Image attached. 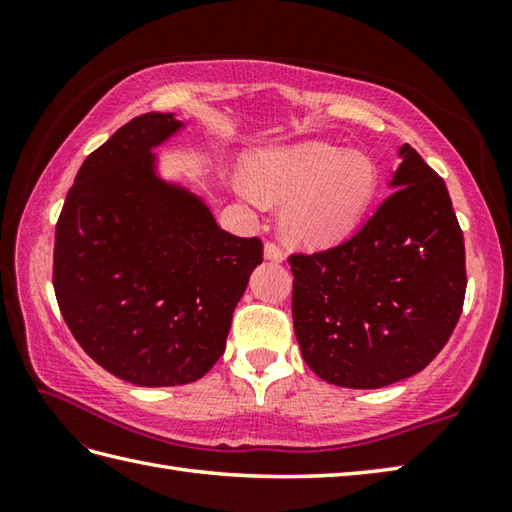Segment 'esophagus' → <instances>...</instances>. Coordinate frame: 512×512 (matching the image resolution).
I'll return each instance as SVG.
<instances>
[{"instance_id":"obj_1","label":"esophagus","mask_w":512,"mask_h":512,"mask_svg":"<svg viewBox=\"0 0 512 512\" xmlns=\"http://www.w3.org/2000/svg\"><path fill=\"white\" fill-rule=\"evenodd\" d=\"M264 255H266V259L268 262H275V264H281L284 262V250H281L277 244H273V242H268L266 244V248H264Z\"/></svg>"}]
</instances>
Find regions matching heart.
Masks as SVG:
<instances>
[{
	"mask_svg": "<svg viewBox=\"0 0 512 512\" xmlns=\"http://www.w3.org/2000/svg\"><path fill=\"white\" fill-rule=\"evenodd\" d=\"M378 184L372 158L321 140L266 149L248 160L237 189L248 202H286L281 222L297 244L339 242L367 211Z\"/></svg>",
	"mask_w": 512,
	"mask_h": 512,
	"instance_id": "b5f03b06",
	"label": "heart"
}]
</instances>
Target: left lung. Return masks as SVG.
Here are the masks:
<instances>
[{
  "label": "left lung",
  "instance_id": "left-lung-1",
  "mask_svg": "<svg viewBox=\"0 0 512 512\" xmlns=\"http://www.w3.org/2000/svg\"><path fill=\"white\" fill-rule=\"evenodd\" d=\"M391 193L339 246L290 255L303 361L332 385L378 389L422 372L466 292L464 237L447 184L402 145Z\"/></svg>",
  "mask_w": 512,
  "mask_h": 512
}]
</instances>
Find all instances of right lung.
<instances>
[{
    "label": "right lung",
    "mask_w": 512,
    "mask_h": 512,
    "mask_svg": "<svg viewBox=\"0 0 512 512\" xmlns=\"http://www.w3.org/2000/svg\"><path fill=\"white\" fill-rule=\"evenodd\" d=\"M184 127L136 116L85 158L54 233L59 310L90 358L140 387L187 385L224 354L264 248L217 226L202 198L158 176Z\"/></svg>",
    "instance_id": "1"
}]
</instances>
